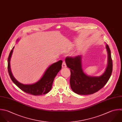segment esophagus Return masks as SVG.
<instances>
[{
    "label": "esophagus",
    "mask_w": 122,
    "mask_h": 122,
    "mask_svg": "<svg viewBox=\"0 0 122 122\" xmlns=\"http://www.w3.org/2000/svg\"><path fill=\"white\" fill-rule=\"evenodd\" d=\"M62 67H66V63L65 62V61H63V63H62Z\"/></svg>",
    "instance_id": "esophagus-1"
}]
</instances>
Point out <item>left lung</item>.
<instances>
[{"label": "left lung", "instance_id": "1", "mask_svg": "<svg viewBox=\"0 0 122 122\" xmlns=\"http://www.w3.org/2000/svg\"><path fill=\"white\" fill-rule=\"evenodd\" d=\"M106 47L108 53V65L105 73L99 77L89 76L83 72L81 56L66 58V66L70 68V84L73 92L82 95L93 94L102 88L107 83L112 73L113 62L108 45Z\"/></svg>", "mask_w": 122, "mask_h": 122}]
</instances>
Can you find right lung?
Wrapping results in <instances>:
<instances>
[{"instance_id": "add662e5", "label": "right lung", "mask_w": 122, "mask_h": 122, "mask_svg": "<svg viewBox=\"0 0 122 122\" xmlns=\"http://www.w3.org/2000/svg\"><path fill=\"white\" fill-rule=\"evenodd\" d=\"M13 48L14 47L10 52L7 60L8 72L13 83L24 92L34 96H40L48 93L51 89L55 77L62 68V61L59 60L50 66L42 78L36 83L31 85H24L14 78L11 71L10 61Z\"/></svg>"}]
</instances>
